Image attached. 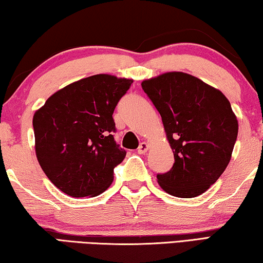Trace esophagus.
I'll return each instance as SVG.
<instances>
[{"label": "esophagus", "mask_w": 263, "mask_h": 263, "mask_svg": "<svg viewBox=\"0 0 263 263\" xmlns=\"http://www.w3.org/2000/svg\"><path fill=\"white\" fill-rule=\"evenodd\" d=\"M148 149H149V144H148L147 142H141L139 148H138V153L139 154H144Z\"/></svg>", "instance_id": "34e87169"}]
</instances>
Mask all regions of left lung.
I'll list each match as a JSON object with an SVG mask.
<instances>
[{
    "label": "left lung",
    "mask_w": 263,
    "mask_h": 263,
    "mask_svg": "<svg viewBox=\"0 0 263 263\" xmlns=\"http://www.w3.org/2000/svg\"><path fill=\"white\" fill-rule=\"evenodd\" d=\"M161 115L173 151L172 170L158 174L163 191L193 198L215 184L229 165L237 117L218 89L185 72H166L141 83Z\"/></svg>",
    "instance_id": "left-lung-1"
}]
</instances>
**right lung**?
Listing matches in <instances>:
<instances>
[{"label": "right lung", "instance_id": "right-lung-1", "mask_svg": "<svg viewBox=\"0 0 263 263\" xmlns=\"http://www.w3.org/2000/svg\"><path fill=\"white\" fill-rule=\"evenodd\" d=\"M132 83L104 73L79 79L34 114L37 161L65 195L96 197L111 185L114 168L127 154L114 140L112 114Z\"/></svg>", "mask_w": 263, "mask_h": 263}]
</instances>
